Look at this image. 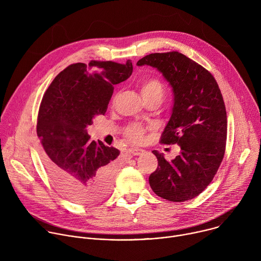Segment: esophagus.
Instances as JSON below:
<instances>
[{"instance_id": "esophagus-1", "label": "esophagus", "mask_w": 261, "mask_h": 261, "mask_svg": "<svg viewBox=\"0 0 261 261\" xmlns=\"http://www.w3.org/2000/svg\"><path fill=\"white\" fill-rule=\"evenodd\" d=\"M129 152H130L133 156H139V155H141L144 151L142 150V148H138V147H131V148H129Z\"/></svg>"}]
</instances>
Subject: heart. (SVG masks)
Here are the masks:
<instances>
[{
  "label": "heart",
  "mask_w": 261,
  "mask_h": 261,
  "mask_svg": "<svg viewBox=\"0 0 261 261\" xmlns=\"http://www.w3.org/2000/svg\"><path fill=\"white\" fill-rule=\"evenodd\" d=\"M140 92L143 99L157 97L162 100L165 90L162 83L157 79H147L141 83ZM144 132L145 128L142 125L138 123H132L126 127L125 136L131 141L138 142L142 139Z\"/></svg>",
  "instance_id": "1"
}]
</instances>
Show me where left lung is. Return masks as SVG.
<instances>
[{"mask_svg": "<svg viewBox=\"0 0 261 261\" xmlns=\"http://www.w3.org/2000/svg\"><path fill=\"white\" fill-rule=\"evenodd\" d=\"M159 70L173 92L170 119L160 142L178 144L173 160L153 151L157 169L148 177L160 197L182 202L198 196L213 180L225 154L227 117L224 100L212 74L177 51L143 57L137 66Z\"/></svg>", "mask_w": 261, "mask_h": 261, "instance_id": "1", "label": "left lung"}]
</instances>
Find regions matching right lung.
I'll use <instances>...</instances> for the list:
<instances>
[{"mask_svg": "<svg viewBox=\"0 0 261 261\" xmlns=\"http://www.w3.org/2000/svg\"><path fill=\"white\" fill-rule=\"evenodd\" d=\"M132 71L130 60L72 64L42 98L37 120L42 162L57 189L74 202L98 201L110 189L120 151L91 140L87 127L106 113L114 86L128 80Z\"/></svg>", "mask_w": 261, "mask_h": 261, "instance_id": "right-lung-1", "label": "right lung"}]
</instances>
